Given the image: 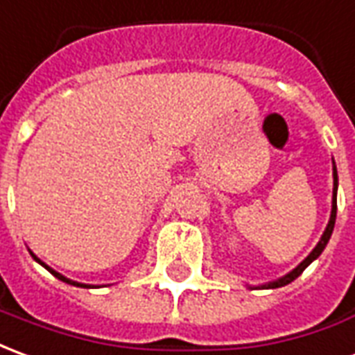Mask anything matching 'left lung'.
Masks as SVG:
<instances>
[{"label": "left lung", "instance_id": "1", "mask_svg": "<svg viewBox=\"0 0 355 355\" xmlns=\"http://www.w3.org/2000/svg\"><path fill=\"white\" fill-rule=\"evenodd\" d=\"M336 189H338V175H336V166H333V208H331V218H329V223H327V227H325V231H323L321 239H319V243L315 245V248L311 250L310 256H308L304 262L298 263V266H296V268H294L291 273H286L285 277L277 279V281L266 283V285H262L260 288H279V286L288 285V283H293L294 279L298 277V275H300V273H302V271L306 270V268H308L311 262H313V260H318L319 254L323 252V248H325L327 243H329V239H331V235H333L334 220H336Z\"/></svg>", "mask_w": 355, "mask_h": 355}]
</instances>
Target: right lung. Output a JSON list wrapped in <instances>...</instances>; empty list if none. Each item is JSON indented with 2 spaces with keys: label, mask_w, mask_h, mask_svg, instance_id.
Wrapping results in <instances>:
<instances>
[{
  "label": "right lung",
  "mask_w": 355,
  "mask_h": 355,
  "mask_svg": "<svg viewBox=\"0 0 355 355\" xmlns=\"http://www.w3.org/2000/svg\"><path fill=\"white\" fill-rule=\"evenodd\" d=\"M30 254H32V258H34V260H36L37 263H42L45 270L49 271V273H53V275H55V277H57V279H61V281H64V283H69V285H74V286H84V288H89V286H92V285H84V283H78V281H72V279H67V277H64V275H61V273H57V271H55V270H51V268H49L47 263L42 262V260L37 258L36 254H34V252H30Z\"/></svg>",
  "instance_id": "right-lung-1"
}]
</instances>
